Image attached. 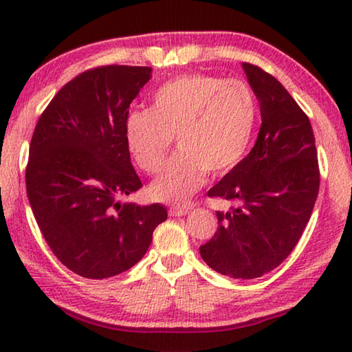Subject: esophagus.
Returning a JSON list of instances; mask_svg holds the SVG:
<instances>
[{"instance_id": "esophagus-1", "label": "esophagus", "mask_w": 352, "mask_h": 352, "mask_svg": "<svg viewBox=\"0 0 352 352\" xmlns=\"http://www.w3.org/2000/svg\"><path fill=\"white\" fill-rule=\"evenodd\" d=\"M189 210L188 208H180V206H172L169 208V214L170 216H175V217H180V216H184V214H188Z\"/></svg>"}]
</instances>
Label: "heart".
Returning <instances> with one entry per match:
<instances>
[{"mask_svg":"<svg viewBox=\"0 0 352 352\" xmlns=\"http://www.w3.org/2000/svg\"><path fill=\"white\" fill-rule=\"evenodd\" d=\"M258 119V100L241 80L190 74L166 82L151 109L129 111L124 138L138 168L155 174L175 135L178 151L151 184L155 200L183 204L205 175H222L247 152Z\"/></svg>","mask_w":352,"mask_h":352,"instance_id":"1","label":"heart"}]
</instances>
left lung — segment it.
Listing matches in <instances>:
<instances>
[{"instance_id": "1", "label": "left lung", "mask_w": 352, "mask_h": 352, "mask_svg": "<svg viewBox=\"0 0 352 352\" xmlns=\"http://www.w3.org/2000/svg\"><path fill=\"white\" fill-rule=\"evenodd\" d=\"M261 105L258 140L216 186L219 226L200 254L212 270L237 279L259 278L292 253L311 219L320 168L311 121L289 91L258 65L242 63Z\"/></svg>"}]
</instances>
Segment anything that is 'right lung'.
I'll return each instance as SVG.
<instances>
[{"label":"right lung","mask_w":352,"mask_h":352,"mask_svg":"<svg viewBox=\"0 0 352 352\" xmlns=\"http://www.w3.org/2000/svg\"><path fill=\"white\" fill-rule=\"evenodd\" d=\"M151 67L105 65L60 88L35 126L26 166L32 212L56 258L83 278L126 272L146 254L168 210L121 205L142 188L124 138Z\"/></svg>","instance_id":"1"}]
</instances>
